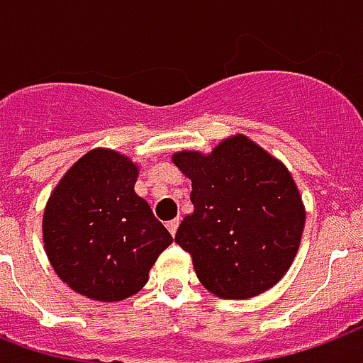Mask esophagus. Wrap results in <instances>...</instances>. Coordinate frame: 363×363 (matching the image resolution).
<instances>
[{
    "instance_id": "34e87169",
    "label": "esophagus",
    "mask_w": 363,
    "mask_h": 363,
    "mask_svg": "<svg viewBox=\"0 0 363 363\" xmlns=\"http://www.w3.org/2000/svg\"><path fill=\"white\" fill-rule=\"evenodd\" d=\"M178 226H179V218H174V220H170L168 224H166V228L170 230L172 236H176V232H178Z\"/></svg>"
}]
</instances>
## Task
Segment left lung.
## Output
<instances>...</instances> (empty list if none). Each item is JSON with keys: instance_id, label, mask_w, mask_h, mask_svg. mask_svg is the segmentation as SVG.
<instances>
[{"instance_id": "left-lung-1", "label": "left lung", "mask_w": 363, "mask_h": 363, "mask_svg": "<svg viewBox=\"0 0 363 363\" xmlns=\"http://www.w3.org/2000/svg\"><path fill=\"white\" fill-rule=\"evenodd\" d=\"M174 164L191 179L193 213L176 243L201 284L218 298L245 300L272 288L292 265L306 208L286 166L243 135L211 155L182 150Z\"/></svg>"}]
</instances>
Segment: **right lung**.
Returning a JSON list of instances; mask_svg holds the SVG:
<instances>
[{"label":"right lung","mask_w":363,"mask_h":363,"mask_svg":"<svg viewBox=\"0 0 363 363\" xmlns=\"http://www.w3.org/2000/svg\"><path fill=\"white\" fill-rule=\"evenodd\" d=\"M137 176L127 156L94 149L65 172L48 199L46 255L55 274L86 298L120 301L137 294L172 243L149 203L135 193Z\"/></svg>","instance_id":"right-lung-1"}]
</instances>
